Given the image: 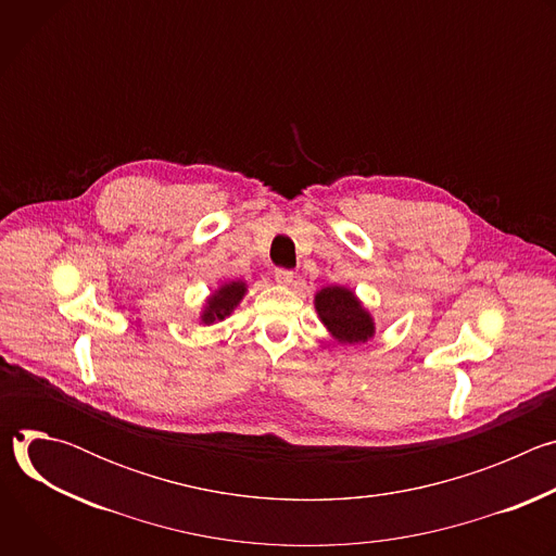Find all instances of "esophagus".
I'll return each instance as SVG.
<instances>
[{
  "label": "esophagus",
  "mask_w": 556,
  "mask_h": 556,
  "mask_svg": "<svg viewBox=\"0 0 556 556\" xmlns=\"http://www.w3.org/2000/svg\"><path fill=\"white\" fill-rule=\"evenodd\" d=\"M292 279H294L292 270H286V268H277V270H275V281H277L279 286H290Z\"/></svg>",
  "instance_id": "1"
}]
</instances>
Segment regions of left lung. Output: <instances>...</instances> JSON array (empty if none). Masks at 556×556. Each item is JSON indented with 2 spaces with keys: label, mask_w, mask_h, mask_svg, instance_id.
Instances as JSON below:
<instances>
[{
  "label": "left lung",
  "mask_w": 556,
  "mask_h": 556,
  "mask_svg": "<svg viewBox=\"0 0 556 556\" xmlns=\"http://www.w3.org/2000/svg\"><path fill=\"white\" fill-rule=\"evenodd\" d=\"M314 309L332 339L341 345L367 343L376 332L374 316L354 290L345 286L321 288L314 294Z\"/></svg>",
  "instance_id": "8db88e82"
}]
</instances>
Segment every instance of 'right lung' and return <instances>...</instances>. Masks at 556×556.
<instances>
[{"label":"right lung","mask_w":556,"mask_h":556,"mask_svg":"<svg viewBox=\"0 0 556 556\" xmlns=\"http://www.w3.org/2000/svg\"><path fill=\"white\" fill-rule=\"evenodd\" d=\"M247 292H249V286L242 279L222 283L215 292L208 294V299H206V303L200 312V321L204 326H213L217 321H224L226 316H230L232 309L240 305V301L244 299Z\"/></svg>","instance_id":"1"}]
</instances>
